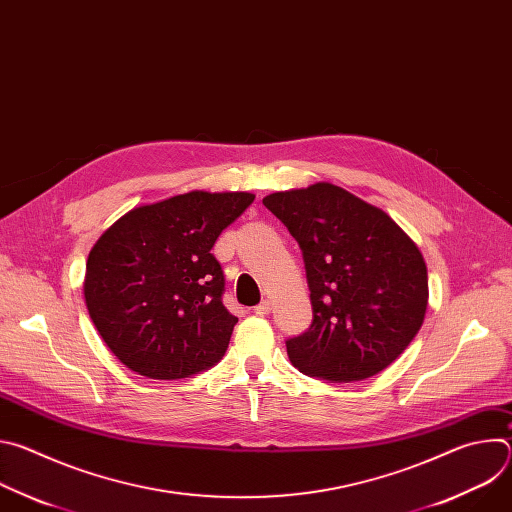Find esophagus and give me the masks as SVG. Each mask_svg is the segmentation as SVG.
Masks as SVG:
<instances>
[{
  "mask_svg": "<svg viewBox=\"0 0 512 512\" xmlns=\"http://www.w3.org/2000/svg\"><path fill=\"white\" fill-rule=\"evenodd\" d=\"M271 312V302L269 300H263L257 308H255V314H259V316H265V314H269Z\"/></svg>",
  "mask_w": 512,
  "mask_h": 512,
  "instance_id": "34e87169",
  "label": "esophagus"
}]
</instances>
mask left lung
I'll return each mask as SVG.
<instances>
[{"label":"left lung","mask_w":512,"mask_h":512,"mask_svg":"<svg viewBox=\"0 0 512 512\" xmlns=\"http://www.w3.org/2000/svg\"><path fill=\"white\" fill-rule=\"evenodd\" d=\"M263 204L302 249L314 320L285 342L306 375L369 379L409 346L427 310L421 251L375 204L330 182L273 192Z\"/></svg>","instance_id":"obj_1"}]
</instances>
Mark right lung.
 Returning <instances> with one entry per match:
<instances>
[{
    "mask_svg": "<svg viewBox=\"0 0 512 512\" xmlns=\"http://www.w3.org/2000/svg\"><path fill=\"white\" fill-rule=\"evenodd\" d=\"M251 192L192 190L125 212L93 245L85 304L109 350L141 377L172 381L223 358L237 316L210 253Z\"/></svg>",
    "mask_w": 512,
    "mask_h": 512,
    "instance_id": "obj_1",
    "label": "right lung"
}]
</instances>
